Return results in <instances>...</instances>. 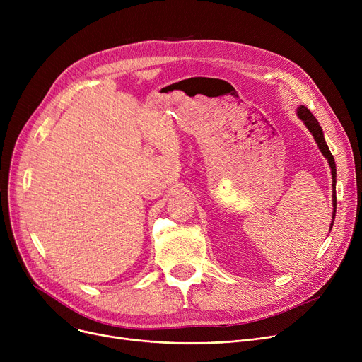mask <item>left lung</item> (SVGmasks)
Listing matches in <instances>:
<instances>
[{
  "label": "left lung",
  "instance_id": "8db88e82",
  "mask_svg": "<svg viewBox=\"0 0 362 362\" xmlns=\"http://www.w3.org/2000/svg\"><path fill=\"white\" fill-rule=\"evenodd\" d=\"M296 114L298 117L303 122V124L307 126V129L311 132V135L314 136L317 145H318V149L321 151V154L326 157L329 165H330V170H332V179H333V183H332V187H333V216H332V223H330V230L333 227V223H334V216H336V164H334V158L332 156V152L326 144V139H325V133H322V129L320 126V123L317 122V119L313 116V112L305 107V105H299L298 110H296Z\"/></svg>",
  "mask_w": 362,
  "mask_h": 362
}]
</instances>
